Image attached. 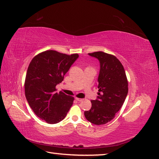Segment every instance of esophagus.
Masks as SVG:
<instances>
[{"label": "esophagus", "mask_w": 159, "mask_h": 159, "mask_svg": "<svg viewBox=\"0 0 159 159\" xmlns=\"http://www.w3.org/2000/svg\"><path fill=\"white\" fill-rule=\"evenodd\" d=\"M75 99H76V101H78V102H82V101L83 100V99H80V98H75Z\"/></svg>", "instance_id": "1"}]
</instances>
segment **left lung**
Wrapping results in <instances>:
<instances>
[{
    "label": "left lung",
    "instance_id": "obj_1",
    "mask_svg": "<svg viewBox=\"0 0 159 159\" xmlns=\"http://www.w3.org/2000/svg\"><path fill=\"white\" fill-rule=\"evenodd\" d=\"M89 55L99 60L98 96L91 100V108L84 116L94 125H104L112 120L120 109L128 93V82L125 69L114 55L98 51Z\"/></svg>",
    "mask_w": 159,
    "mask_h": 159
}]
</instances>
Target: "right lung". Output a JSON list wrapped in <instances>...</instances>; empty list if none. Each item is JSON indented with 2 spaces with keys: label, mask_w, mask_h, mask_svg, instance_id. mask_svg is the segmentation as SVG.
I'll return each instance as SVG.
<instances>
[{
  "label": "right lung",
  "mask_w": 159,
  "mask_h": 159,
  "mask_svg": "<svg viewBox=\"0 0 159 159\" xmlns=\"http://www.w3.org/2000/svg\"><path fill=\"white\" fill-rule=\"evenodd\" d=\"M78 57V54L49 50L36 55L30 63L25 80V98L36 115L47 123L61 121L73 104V97L57 93L55 87Z\"/></svg>",
  "instance_id": "add662e5"
}]
</instances>
